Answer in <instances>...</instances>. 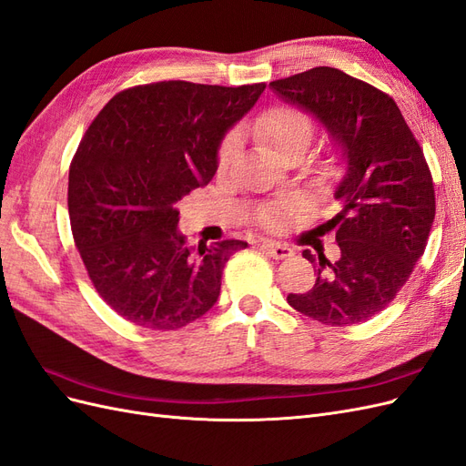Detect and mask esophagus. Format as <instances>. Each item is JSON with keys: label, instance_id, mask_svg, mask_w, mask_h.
<instances>
[{"label": "esophagus", "instance_id": "34e87169", "mask_svg": "<svg viewBox=\"0 0 466 466\" xmlns=\"http://www.w3.org/2000/svg\"><path fill=\"white\" fill-rule=\"evenodd\" d=\"M262 248L266 255H270L272 258L276 260H284V258H289L293 257V248L284 245V243H276V241H264L262 243Z\"/></svg>", "mask_w": 466, "mask_h": 466}]
</instances>
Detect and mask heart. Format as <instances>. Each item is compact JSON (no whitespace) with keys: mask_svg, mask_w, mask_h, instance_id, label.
Here are the masks:
<instances>
[{"mask_svg":"<svg viewBox=\"0 0 466 466\" xmlns=\"http://www.w3.org/2000/svg\"><path fill=\"white\" fill-rule=\"evenodd\" d=\"M250 132L255 134L262 144L274 149L279 157L293 149H305L311 146L313 139V120L305 115L303 110L279 105L274 106L264 115H260L255 124H252ZM238 149V134L231 132L223 137V142L218 149V167L228 168ZM288 218V211L284 208H270L264 214V221L270 225H281Z\"/></svg>","mask_w":466,"mask_h":466,"instance_id":"obj_1","label":"heart"}]
</instances>
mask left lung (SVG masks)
I'll return each mask as SVG.
<instances>
[{
  "label": "left lung",
  "instance_id": "left-lung-1",
  "mask_svg": "<svg viewBox=\"0 0 466 466\" xmlns=\"http://www.w3.org/2000/svg\"><path fill=\"white\" fill-rule=\"evenodd\" d=\"M270 89L327 130L344 165L334 190L340 214L322 223L340 258L303 250L319 264L317 281L288 303L330 327L368 320L397 298L428 245L435 194L424 153L397 103L340 69L313 67Z\"/></svg>",
  "mask_w": 466,
  "mask_h": 466
}]
</instances>
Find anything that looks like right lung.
Masks as SVG:
<instances>
[{"instance_id": "add662e5", "label": "right lung", "mask_w": 466, "mask_h": 466, "mask_svg": "<svg viewBox=\"0 0 466 466\" xmlns=\"http://www.w3.org/2000/svg\"><path fill=\"white\" fill-rule=\"evenodd\" d=\"M264 89L139 86L112 96L83 136L69 167L72 233L95 289L126 320L175 330L216 305L225 262L247 243L190 250L177 202L214 178L225 134Z\"/></svg>"}]
</instances>
